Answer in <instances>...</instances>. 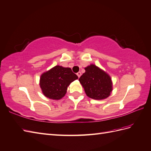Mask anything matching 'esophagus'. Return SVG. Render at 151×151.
Masks as SVG:
<instances>
[{
    "mask_svg": "<svg viewBox=\"0 0 151 151\" xmlns=\"http://www.w3.org/2000/svg\"><path fill=\"white\" fill-rule=\"evenodd\" d=\"M77 76H78L79 78V77H80L81 76V72H77Z\"/></svg>",
    "mask_w": 151,
    "mask_h": 151,
    "instance_id": "34e87169",
    "label": "esophagus"
}]
</instances>
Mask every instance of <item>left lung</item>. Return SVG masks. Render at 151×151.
Returning a JSON list of instances; mask_svg holds the SVG:
<instances>
[{
    "mask_svg": "<svg viewBox=\"0 0 151 151\" xmlns=\"http://www.w3.org/2000/svg\"><path fill=\"white\" fill-rule=\"evenodd\" d=\"M79 79L86 95L95 100H103L111 95L112 83L111 77L99 67L91 64Z\"/></svg>",
    "mask_w": 151,
    "mask_h": 151,
    "instance_id": "8db88e82",
    "label": "left lung"
}]
</instances>
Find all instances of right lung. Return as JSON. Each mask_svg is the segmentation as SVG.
<instances>
[{
  "instance_id": "add662e5",
  "label": "right lung",
  "mask_w": 151,
  "mask_h": 151,
  "mask_svg": "<svg viewBox=\"0 0 151 151\" xmlns=\"http://www.w3.org/2000/svg\"><path fill=\"white\" fill-rule=\"evenodd\" d=\"M77 79L78 77L70 68L56 65L41 75L40 87L47 98L60 100L65 95L70 84Z\"/></svg>"
}]
</instances>
